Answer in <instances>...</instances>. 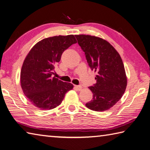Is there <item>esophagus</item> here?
<instances>
[{"instance_id":"34e87169","label":"esophagus","mask_w":150,"mask_h":150,"mask_svg":"<svg viewBox=\"0 0 150 150\" xmlns=\"http://www.w3.org/2000/svg\"><path fill=\"white\" fill-rule=\"evenodd\" d=\"M75 88L77 90H78V91H81V90H82V86H77V85H75Z\"/></svg>"}]
</instances>
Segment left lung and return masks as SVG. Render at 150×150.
Here are the masks:
<instances>
[{
    "instance_id": "left-lung-1",
    "label": "left lung",
    "mask_w": 150,
    "mask_h": 150,
    "mask_svg": "<svg viewBox=\"0 0 150 150\" xmlns=\"http://www.w3.org/2000/svg\"><path fill=\"white\" fill-rule=\"evenodd\" d=\"M84 51L89 66L97 72L96 84L89 87L92 100L86 104L95 111H107L122 97L127 86V77L122 60L110 42L89 35H75Z\"/></svg>"
}]
</instances>
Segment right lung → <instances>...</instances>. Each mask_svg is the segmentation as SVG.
I'll use <instances>...</instances> for the list:
<instances>
[{"mask_svg":"<svg viewBox=\"0 0 150 150\" xmlns=\"http://www.w3.org/2000/svg\"><path fill=\"white\" fill-rule=\"evenodd\" d=\"M77 43L73 35L46 38L35 44L28 53L21 71V86L25 96L40 110L61 104L73 85L52 77L64 51Z\"/></svg>","mask_w":150,"mask_h":150,"instance_id":"add662e5","label":"right lung"}]
</instances>
